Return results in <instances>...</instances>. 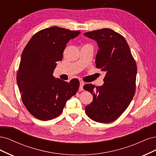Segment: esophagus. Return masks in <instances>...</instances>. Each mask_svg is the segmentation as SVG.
Wrapping results in <instances>:
<instances>
[{"label": "esophagus", "mask_w": 156, "mask_h": 156, "mask_svg": "<svg viewBox=\"0 0 156 156\" xmlns=\"http://www.w3.org/2000/svg\"><path fill=\"white\" fill-rule=\"evenodd\" d=\"M84 84H85V83L83 82H82V81H81V82H80V87H79L80 90H83V87Z\"/></svg>", "instance_id": "obj_1"}]
</instances>
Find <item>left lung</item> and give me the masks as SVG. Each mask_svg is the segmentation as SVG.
<instances>
[{
  "mask_svg": "<svg viewBox=\"0 0 156 156\" xmlns=\"http://www.w3.org/2000/svg\"><path fill=\"white\" fill-rule=\"evenodd\" d=\"M84 36L97 41L96 67L105 72L102 86L84 85L83 89L93 95L85 113L95 122H111L122 114L133 98L137 65L124 37L113 30H97Z\"/></svg>",
  "mask_w": 156,
  "mask_h": 156,
  "instance_id": "8db88e82",
  "label": "left lung"
}]
</instances>
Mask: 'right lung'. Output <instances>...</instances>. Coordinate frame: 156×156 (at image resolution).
Returning a JSON list of instances; mask_svg holds the SVG:
<instances>
[{"label": "right lung", "mask_w": 156, "mask_h": 156, "mask_svg": "<svg viewBox=\"0 0 156 156\" xmlns=\"http://www.w3.org/2000/svg\"><path fill=\"white\" fill-rule=\"evenodd\" d=\"M80 33L58 27L45 28L35 34L23 50L17 83L23 104L37 119L45 121L59 116L78 91V79L67 82L55 78L53 72L67 43Z\"/></svg>", "instance_id": "1"}]
</instances>
